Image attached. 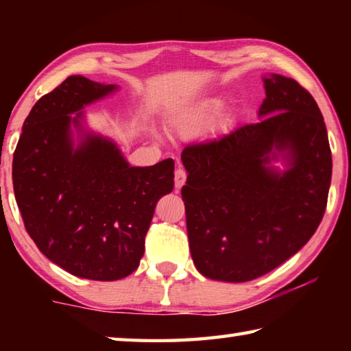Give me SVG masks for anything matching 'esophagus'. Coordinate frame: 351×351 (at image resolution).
Listing matches in <instances>:
<instances>
[{
    "instance_id": "34e87169",
    "label": "esophagus",
    "mask_w": 351,
    "mask_h": 351,
    "mask_svg": "<svg viewBox=\"0 0 351 351\" xmlns=\"http://www.w3.org/2000/svg\"><path fill=\"white\" fill-rule=\"evenodd\" d=\"M186 180H187V171L184 169H176L175 170V189L180 190L184 184H186Z\"/></svg>"
}]
</instances>
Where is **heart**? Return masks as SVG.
Here are the masks:
<instances>
[{
  "label": "heart",
  "mask_w": 351,
  "mask_h": 351,
  "mask_svg": "<svg viewBox=\"0 0 351 351\" xmlns=\"http://www.w3.org/2000/svg\"><path fill=\"white\" fill-rule=\"evenodd\" d=\"M213 110L215 108L210 106V108H207V110L192 112V114H187V116L176 119V122L173 123V132L176 134L182 136V138H190V136L201 133L207 125H209Z\"/></svg>",
  "instance_id": "b5f03b06"
}]
</instances>
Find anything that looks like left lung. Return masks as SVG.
Masks as SVG:
<instances>
[{
  "label": "left lung",
  "mask_w": 351,
  "mask_h": 351,
  "mask_svg": "<svg viewBox=\"0 0 351 351\" xmlns=\"http://www.w3.org/2000/svg\"><path fill=\"white\" fill-rule=\"evenodd\" d=\"M261 121L184 148L190 254L207 278L241 283L304 247L325 213L331 150L316 100L294 79L263 77ZM280 154L289 165L271 167Z\"/></svg>",
  "instance_id": "1"
}]
</instances>
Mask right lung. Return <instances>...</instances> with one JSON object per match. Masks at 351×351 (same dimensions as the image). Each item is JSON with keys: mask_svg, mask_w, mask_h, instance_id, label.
I'll return each instance as SVG.
<instances>
[{"mask_svg": "<svg viewBox=\"0 0 351 351\" xmlns=\"http://www.w3.org/2000/svg\"><path fill=\"white\" fill-rule=\"evenodd\" d=\"M116 90L68 77L34 105L12 162L16 204L40 252L69 274L100 282L138 269L154 207L175 184L173 159L132 167L114 142L82 127L83 106Z\"/></svg>", "mask_w": 351, "mask_h": 351, "instance_id": "1", "label": "right lung"}]
</instances>
